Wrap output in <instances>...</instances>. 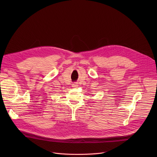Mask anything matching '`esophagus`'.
Instances as JSON below:
<instances>
[{"label": "esophagus", "instance_id": "esophagus-1", "mask_svg": "<svg viewBox=\"0 0 157 157\" xmlns=\"http://www.w3.org/2000/svg\"><path fill=\"white\" fill-rule=\"evenodd\" d=\"M73 87H78V84L76 83H75V84H73Z\"/></svg>", "mask_w": 157, "mask_h": 157}]
</instances>
